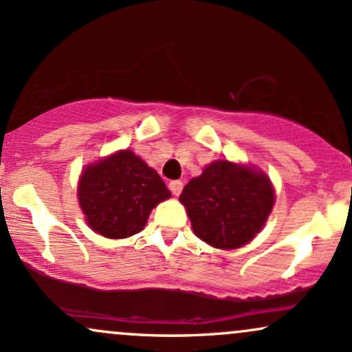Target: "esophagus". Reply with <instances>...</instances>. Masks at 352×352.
Segmentation results:
<instances>
[{"instance_id":"1","label":"esophagus","mask_w":352,"mask_h":352,"mask_svg":"<svg viewBox=\"0 0 352 352\" xmlns=\"http://www.w3.org/2000/svg\"><path fill=\"white\" fill-rule=\"evenodd\" d=\"M168 188H170V192L173 193V195L179 197L182 193V188H184V184H182L180 180H172L170 184H168Z\"/></svg>"}]
</instances>
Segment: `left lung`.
Wrapping results in <instances>:
<instances>
[{"label": "left lung", "mask_w": 352, "mask_h": 352, "mask_svg": "<svg viewBox=\"0 0 352 352\" xmlns=\"http://www.w3.org/2000/svg\"><path fill=\"white\" fill-rule=\"evenodd\" d=\"M180 201L200 240L220 250H235L263 228L273 210L274 190L261 170L215 160L185 185Z\"/></svg>", "instance_id": "obj_1"}]
</instances>
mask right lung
I'll return each instance as SVG.
<instances>
[{
	"instance_id": "right-lung-1",
	"label": "right lung",
	"mask_w": 352,
	"mask_h": 352,
	"mask_svg": "<svg viewBox=\"0 0 352 352\" xmlns=\"http://www.w3.org/2000/svg\"><path fill=\"white\" fill-rule=\"evenodd\" d=\"M78 199L89 227L119 240L139 233L152 208L170 199V190L159 173L127 148L84 168Z\"/></svg>"
}]
</instances>
